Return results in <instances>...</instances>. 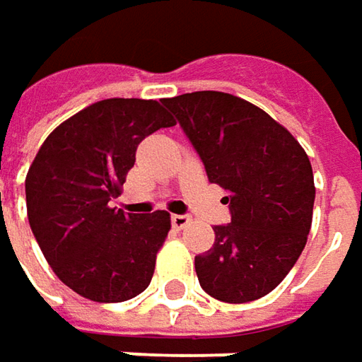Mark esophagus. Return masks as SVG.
Instances as JSON below:
<instances>
[{
	"instance_id": "obj_1",
	"label": "esophagus",
	"mask_w": 362,
	"mask_h": 362,
	"mask_svg": "<svg viewBox=\"0 0 362 362\" xmlns=\"http://www.w3.org/2000/svg\"><path fill=\"white\" fill-rule=\"evenodd\" d=\"M191 223V217L189 215H171V225L175 227V229H183Z\"/></svg>"
}]
</instances>
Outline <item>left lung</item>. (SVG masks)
Masks as SVG:
<instances>
[{"instance_id": "1", "label": "left lung", "mask_w": 362, "mask_h": 362, "mask_svg": "<svg viewBox=\"0 0 362 362\" xmlns=\"http://www.w3.org/2000/svg\"><path fill=\"white\" fill-rule=\"evenodd\" d=\"M199 153L211 183L227 191L231 223L195 257L205 293L249 303L277 287L311 231L315 181L305 149L283 125L241 97L195 91L163 99Z\"/></svg>"}]
</instances>
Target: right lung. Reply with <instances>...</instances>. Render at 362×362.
<instances>
[{"instance_id": "1", "label": "right lung", "mask_w": 362, "mask_h": 362, "mask_svg": "<svg viewBox=\"0 0 362 362\" xmlns=\"http://www.w3.org/2000/svg\"><path fill=\"white\" fill-rule=\"evenodd\" d=\"M173 125L153 99H103L51 131L29 167V227L53 273L85 299L121 303L149 287L171 217L123 213L111 199L137 145Z\"/></svg>"}]
</instances>
